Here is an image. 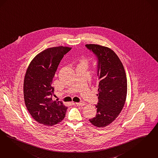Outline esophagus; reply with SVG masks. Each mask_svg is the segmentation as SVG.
I'll return each mask as SVG.
<instances>
[{
    "label": "esophagus",
    "mask_w": 158,
    "mask_h": 158,
    "mask_svg": "<svg viewBox=\"0 0 158 158\" xmlns=\"http://www.w3.org/2000/svg\"><path fill=\"white\" fill-rule=\"evenodd\" d=\"M76 104L78 106H83L85 104V103L84 102H76Z\"/></svg>",
    "instance_id": "1"
}]
</instances>
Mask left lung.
Listing matches in <instances>:
<instances>
[{
  "mask_svg": "<svg viewBox=\"0 0 158 158\" xmlns=\"http://www.w3.org/2000/svg\"><path fill=\"white\" fill-rule=\"evenodd\" d=\"M97 60L98 102L95 117L89 119L97 127L112 123L122 111L127 94V80L123 63L110 48L97 44H86Z\"/></svg>",
  "mask_w": 158,
  "mask_h": 158,
  "instance_id": "8db88e82",
  "label": "left lung"
}]
</instances>
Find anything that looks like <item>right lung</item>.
Here are the masks:
<instances>
[{
	"mask_svg": "<svg viewBox=\"0 0 158 158\" xmlns=\"http://www.w3.org/2000/svg\"><path fill=\"white\" fill-rule=\"evenodd\" d=\"M70 47L49 48L37 54L30 63L24 77V102L37 122L47 126L60 123L67 107L61 101L53 100L52 82L61 60Z\"/></svg>",
	"mask_w": 158,
	"mask_h": 158,
	"instance_id": "1",
	"label": "right lung"
}]
</instances>
